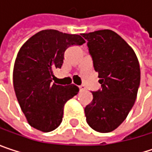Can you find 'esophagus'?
<instances>
[{"mask_svg": "<svg viewBox=\"0 0 152 152\" xmlns=\"http://www.w3.org/2000/svg\"><path fill=\"white\" fill-rule=\"evenodd\" d=\"M79 87H80V92L85 90V86H80Z\"/></svg>", "mask_w": 152, "mask_h": 152, "instance_id": "obj_1", "label": "esophagus"}]
</instances>
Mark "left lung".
Masks as SVG:
<instances>
[{"instance_id": "8db88e82", "label": "left lung", "mask_w": 152, "mask_h": 152, "mask_svg": "<svg viewBox=\"0 0 152 152\" xmlns=\"http://www.w3.org/2000/svg\"><path fill=\"white\" fill-rule=\"evenodd\" d=\"M87 40L101 89L85 108L86 122L99 132H110L123 123L135 103L140 67L132 48L112 30L82 34Z\"/></svg>"}]
</instances>
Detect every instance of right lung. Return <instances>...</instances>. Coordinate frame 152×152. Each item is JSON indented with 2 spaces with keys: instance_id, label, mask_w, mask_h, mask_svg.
<instances>
[{
  "instance_id": "1",
  "label": "right lung",
  "mask_w": 152,
  "mask_h": 152,
  "mask_svg": "<svg viewBox=\"0 0 152 152\" xmlns=\"http://www.w3.org/2000/svg\"><path fill=\"white\" fill-rule=\"evenodd\" d=\"M84 39L48 29L37 33L20 48L14 66V88L28 124L48 132L60 125L64 105L74 97L79 87L53 83V70L61 68L65 51L81 46Z\"/></svg>"
}]
</instances>
